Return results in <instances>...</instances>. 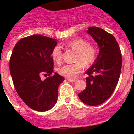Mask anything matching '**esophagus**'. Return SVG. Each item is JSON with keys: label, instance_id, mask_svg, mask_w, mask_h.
Instances as JSON below:
<instances>
[{"label": "esophagus", "instance_id": "34e87169", "mask_svg": "<svg viewBox=\"0 0 134 134\" xmlns=\"http://www.w3.org/2000/svg\"><path fill=\"white\" fill-rule=\"evenodd\" d=\"M67 80L71 82H75L76 81V79H70V78H67Z\"/></svg>", "mask_w": 134, "mask_h": 134}]
</instances>
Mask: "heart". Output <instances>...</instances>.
I'll return each instance as SVG.
<instances>
[{
  "label": "heart",
  "instance_id": "1",
  "mask_svg": "<svg viewBox=\"0 0 134 134\" xmlns=\"http://www.w3.org/2000/svg\"><path fill=\"white\" fill-rule=\"evenodd\" d=\"M69 48L76 51L75 61L72 64H66L58 69V72L67 78H75L82 71L83 65L88 67L94 62L97 57V49L94 45L90 44L86 39L79 37L70 40L65 43ZM62 51L59 45L53 48L51 53L52 60L56 63L62 62Z\"/></svg>",
  "mask_w": 134,
  "mask_h": 134
}]
</instances>
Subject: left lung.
Masks as SVG:
<instances>
[{"instance_id": "obj_1", "label": "left lung", "mask_w": 134, "mask_h": 134, "mask_svg": "<svg viewBox=\"0 0 134 134\" xmlns=\"http://www.w3.org/2000/svg\"><path fill=\"white\" fill-rule=\"evenodd\" d=\"M87 32L100 50L94 63L86 71L87 86L78 97L86 104L94 106L104 103L114 91L121 75L122 55L111 34L96 26L90 27Z\"/></svg>"}]
</instances>
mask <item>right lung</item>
<instances>
[{
	"mask_svg": "<svg viewBox=\"0 0 134 134\" xmlns=\"http://www.w3.org/2000/svg\"><path fill=\"white\" fill-rule=\"evenodd\" d=\"M57 44L54 39L35 34L21 39L9 59V69L15 89L26 104L37 111H46L56 104L58 86L64 78L54 72L51 57ZM41 75L49 77L41 81Z\"/></svg>",
	"mask_w": 134,
	"mask_h": 134,
	"instance_id": "add662e5",
	"label": "right lung"
}]
</instances>
